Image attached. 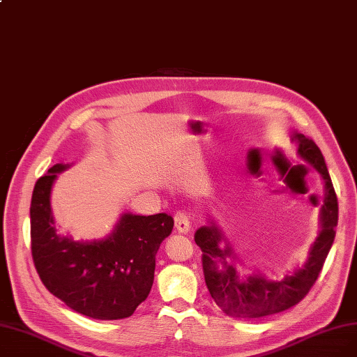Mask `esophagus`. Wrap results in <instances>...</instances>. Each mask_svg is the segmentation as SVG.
I'll return each mask as SVG.
<instances>
[{"label": "esophagus", "mask_w": 357, "mask_h": 357, "mask_svg": "<svg viewBox=\"0 0 357 357\" xmlns=\"http://www.w3.org/2000/svg\"><path fill=\"white\" fill-rule=\"evenodd\" d=\"M190 226H191L190 214L183 213V211H178L175 214V227H176V230L181 231V233H188Z\"/></svg>", "instance_id": "34e87169"}]
</instances>
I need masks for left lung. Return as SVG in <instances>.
I'll return each mask as SVG.
<instances>
[{
	"mask_svg": "<svg viewBox=\"0 0 357 357\" xmlns=\"http://www.w3.org/2000/svg\"><path fill=\"white\" fill-rule=\"evenodd\" d=\"M291 140L298 144L299 158L314 166L321 175L326 191L320 210L321 230L303 266L279 279H268L259 272L240 278L234 268L238 257L217 224L208 220L207 226L195 231V243L202 252L205 284L215 304L233 318H260L296 305L310 292L320 275L335 237L339 204L321 150L311 139L296 131H292ZM227 259L231 260L230 264Z\"/></svg>",
	"mask_w": 357,
	"mask_h": 357,
	"instance_id": "1",
	"label": "left lung"
}]
</instances>
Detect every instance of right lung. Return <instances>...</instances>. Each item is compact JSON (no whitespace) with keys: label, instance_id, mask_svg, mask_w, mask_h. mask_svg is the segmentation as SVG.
Here are the masks:
<instances>
[{"label":"right lung","instance_id":"right-lung-1","mask_svg":"<svg viewBox=\"0 0 357 357\" xmlns=\"http://www.w3.org/2000/svg\"><path fill=\"white\" fill-rule=\"evenodd\" d=\"M68 167L53 165L34 185L30 236L36 271L47 291L73 311L96 320L127 318L152 289L156 253L172 233L174 218L124 213L105 238L75 241L61 236L50 194L58 174Z\"/></svg>","mask_w":357,"mask_h":357}]
</instances>
